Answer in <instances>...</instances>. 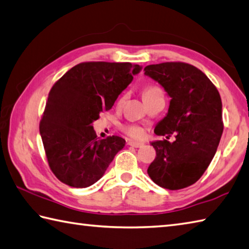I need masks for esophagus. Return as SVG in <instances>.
Segmentation results:
<instances>
[{"instance_id": "34e87169", "label": "esophagus", "mask_w": 249, "mask_h": 249, "mask_svg": "<svg viewBox=\"0 0 249 249\" xmlns=\"http://www.w3.org/2000/svg\"><path fill=\"white\" fill-rule=\"evenodd\" d=\"M128 145L132 147H142L143 146V143L142 142H137V141H128Z\"/></svg>"}]
</instances>
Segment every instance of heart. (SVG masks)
<instances>
[{
  "instance_id": "b5f03b06",
  "label": "heart",
  "mask_w": 249,
  "mask_h": 249,
  "mask_svg": "<svg viewBox=\"0 0 249 249\" xmlns=\"http://www.w3.org/2000/svg\"><path fill=\"white\" fill-rule=\"evenodd\" d=\"M157 91H161V90L157 87H147L143 92V96L151 94V93L157 92ZM123 131L126 135H128V137L133 138V139H139L143 135L142 128H140L139 125L132 124H128L123 125Z\"/></svg>"
}]
</instances>
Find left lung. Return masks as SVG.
<instances>
[{"label":"left lung","instance_id":"1","mask_svg":"<svg viewBox=\"0 0 249 249\" xmlns=\"http://www.w3.org/2000/svg\"><path fill=\"white\" fill-rule=\"evenodd\" d=\"M145 74L163 87L171 97L168 114L154 132L173 142L156 141V157L147 173L157 185L171 191L194 184L217 152L223 132L222 103L208 77L193 65L167 62L148 65Z\"/></svg>","mask_w":249,"mask_h":249}]
</instances>
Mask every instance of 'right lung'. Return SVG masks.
I'll return each instance as SVG.
<instances>
[{
    "label": "right lung",
    "mask_w": 249,
    "mask_h": 249,
    "mask_svg": "<svg viewBox=\"0 0 249 249\" xmlns=\"http://www.w3.org/2000/svg\"><path fill=\"white\" fill-rule=\"evenodd\" d=\"M131 63L86 62L54 83L40 121V134L52 172L72 187H88L104 175L125 141L98 140L92 123L140 72Z\"/></svg>",
    "instance_id": "1"
}]
</instances>
